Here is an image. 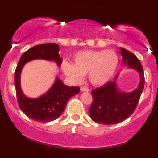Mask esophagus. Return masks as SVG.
Masks as SVG:
<instances>
[{
    "instance_id": "34e87169",
    "label": "esophagus",
    "mask_w": 158,
    "mask_h": 158,
    "mask_svg": "<svg viewBox=\"0 0 158 158\" xmlns=\"http://www.w3.org/2000/svg\"><path fill=\"white\" fill-rule=\"evenodd\" d=\"M80 89H81V91H82V92H89V89L87 88V87H84V86L81 87Z\"/></svg>"
}]
</instances>
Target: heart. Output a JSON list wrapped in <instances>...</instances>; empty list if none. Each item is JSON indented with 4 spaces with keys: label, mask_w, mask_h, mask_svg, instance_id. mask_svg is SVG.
<instances>
[{
    "label": "heart",
    "mask_w": 158,
    "mask_h": 158,
    "mask_svg": "<svg viewBox=\"0 0 158 158\" xmlns=\"http://www.w3.org/2000/svg\"><path fill=\"white\" fill-rule=\"evenodd\" d=\"M118 57L113 50H84L73 56L72 64L63 63V72L74 82H80L84 75L94 85H102L114 75Z\"/></svg>",
    "instance_id": "b5f03b06"
}]
</instances>
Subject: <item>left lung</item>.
<instances>
[{"mask_svg": "<svg viewBox=\"0 0 158 158\" xmlns=\"http://www.w3.org/2000/svg\"><path fill=\"white\" fill-rule=\"evenodd\" d=\"M120 50L124 64L137 70L141 80L133 92H121L116 85L118 74L113 81L92 91L93 100L89 112L92 120L98 124L113 125L128 118L136 109L144 89V74L141 62L130 51L125 48H120Z\"/></svg>", "mask_w": 158, "mask_h": 158, "instance_id": "left-lung-1", "label": "left lung"}]
</instances>
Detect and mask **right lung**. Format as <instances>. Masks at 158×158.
Returning <instances> with one entry per match:
<instances>
[{
	"instance_id": "1",
	"label": "right lung",
	"mask_w": 158,
	"mask_h": 158,
	"mask_svg": "<svg viewBox=\"0 0 158 158\" xmlns=\"http://www.w3.org/2000/svg\"><path fill=\"white\" fill-rule=\"evenodd\" d=\"M59 45L56 44H44L35 46L23 52L20 57L15 73L14 84L17 102L20 109L27 117L40 122H49L60 117L71 97L79 92V87H69L65 85L58 77L47 93L36 98H30L22 92L20 88V73L23 66L28 62L37 59L50 60L62 63L59 54Z\"/></svg>"
}]
</instances>
